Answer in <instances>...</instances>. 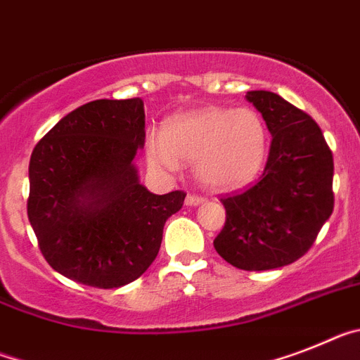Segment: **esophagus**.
Wrapping results in <instances>:
<instances>
[{
  "instance_id": "34e87169",
  "label": "esophagus",
  "mask_w": 360,
  "mask_h": 360,
  "mask_svg": "<svg viewBox=\"0 0 360 360\" xmlns=\"http://www.w3.org/2000/svg\"><path fill=\"white\" fill-rule=\"evenodd\" d=\"M206 199L201 198V195H186V199H184V202H186V206H199L202 205Z\"/></svg>"
}]
</instances>
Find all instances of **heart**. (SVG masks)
I'll return each mask as SVG.
<instances>
[{"label": "heart", "instance_id": "heart-1", "mask_svg": "<svg viewBox=\"0 0 360 360\" xmlns=\"http://www.w3.org/2000/svg\"><path fill=\"white\" fill-rule=\"evenodd\" d=\"M270 134L252 108L206 106L174 115L161 136L146 137V161L159 172L193 162L195 176L214 190H237L259 176L266 161Z\"/></svg>", "mask_w": 360, "mask_h": 360}]
</instances>
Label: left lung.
Returning a JSON list of instances; mask_svg holds the SVG:
<instances>
[{
    "label": "left lung",
    "instance_id": "1",
    "mask_svg": "<svg viewBox=\"0 0 360 360\" xmlns=\"http://www.w3.org/2000/svg\"><path fill=\"white\" fill-rule=\"evenodd\" d=\"M271 134L261 179L221 199L226 223L215 237L217 254L246 271L274 270L310 250L333 212V155L319 124L279 94H246Z\"/></svg>",
    "mask_w": 360,
    "mask_h": 360
}]
</instances>
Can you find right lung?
<instances>
[{
	"label": "right lung",
	"instance_id": "right-lung-1",
	"mask_svg": "<svg viewBox=\"0 0 360 360\" xmlns=\"http://www.w3.org/2000/svg\"><path fill=\"white\" fill-rule=\"evenodd\" d=\"M145 105L98 99L72 110L30 155L27 214L50 266L94 288H120L158 257L162 228L186 193L139 181Z\"/></svg>",
	"mask_w": 360,
	"mask_h": 360
}]
</instances>
